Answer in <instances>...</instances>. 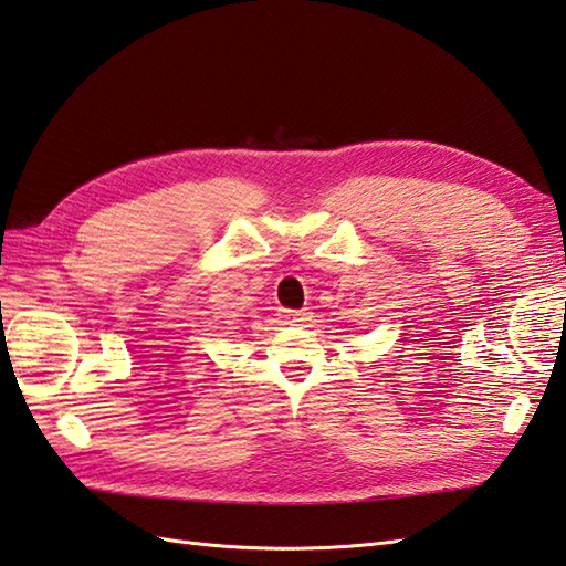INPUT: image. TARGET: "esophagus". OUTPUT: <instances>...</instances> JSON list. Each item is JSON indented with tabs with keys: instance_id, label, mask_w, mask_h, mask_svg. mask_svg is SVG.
I'll use <instances>...</instances> for the list:
<instances>
[{
	"instance_id": "34e87169",
	"label": "esophagus",
	"mask_w": 566,
	"mask_h": 566,
	"mask_svg": "<svg viewBox=\"0 0 566 566\" xmlns=\"http://www.w3.org/2000/svg\"><path fill=\"white\" fill-rule=\"evenodd\" d=\"M306 318H308L306 311H286L284 313V323H301V321H306Z\"/></svg>"
}]
</instances>
